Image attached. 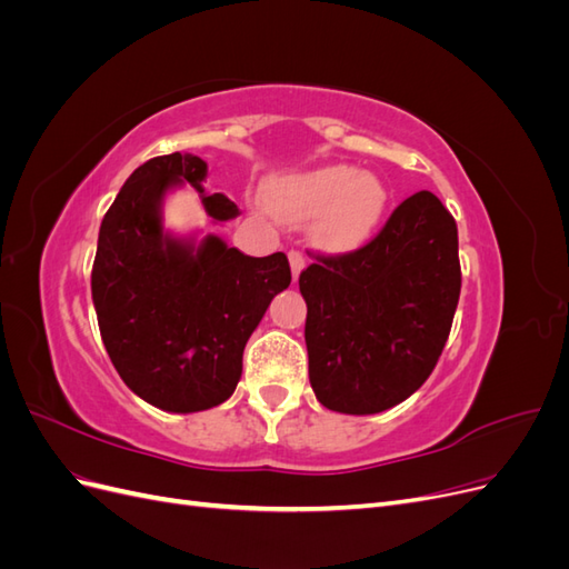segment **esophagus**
I'll list each match as a JSON object with an SVG mask.
<instances>
[{
  "instance_id": "esophagus-1",
  "label": "esophagus",
  "mask_w": 569,
  "mask_h": 569,
  "mask_svg": "<svg viewBox=\"0 0 569 569\" xmlns=\"http://www.w3.org/2000/svg\"><path fill=\"white\" fill-rule=\"evenodd\" d=\"M289 266H291V274H295V280L299 278V272L306 268V256L301 251H289Z\"/></svg>"
}]
</instances>
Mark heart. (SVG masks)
Masks as SVG:
<instances>
[{
    "mask_svg": "<svg viewBox=\"0 0 569 569\" xmlns=\"http://www.w3.org/2000/svg\"><path fill=\"white\" fill-rule=\"evenodd\" d=\"M268 209L289 222H313L325 251H353L380 226L387 187L372 173L349 166H322L306 173L274 178L266 187Z\"/></svg>",
    "mask_w": 569,
    "mask_h": 569,
    "instance_id": "b5f03b06",
    "label": "heart"
}]
</instances>
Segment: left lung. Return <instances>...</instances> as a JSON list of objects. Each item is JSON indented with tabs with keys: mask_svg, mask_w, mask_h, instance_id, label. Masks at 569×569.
<instances>
[{
	"mask_svg": "<svg viewBox=\"0 0 569 569\" xmlns=\"http://www.w3.org/2000/svg\"><path fill=\"white\" fill-rule=\"evenodd\" d=\"M316 399L372 416L416 393L449 339L460 297L458 228L432 192L408 197L366 247L299 274Z\"/></svg>",
	"mask_w": 569,
	"mask_h": 569,
	"instance_id": "1",
	"label": "left lung"
}]
</instances>
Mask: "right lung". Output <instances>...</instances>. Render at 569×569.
Returning <instances> with one entry per match:
<instances>
[{"mask_svg": "<svg viewBox=\"0 0 569 569\" xmlns=\"http://www.w3.org/2000/svg\"><path fill=\"white\" fill-rule=\"evenodd\" d=\"M209 168L192 153L142 163L120 187L99 228L92 301L101 341L130 391L168 412L228 401L251 332L291 282L282 251L244 256L218 234L173 237L163 199L192 184L213 222L239 213L226 194H206Z\"/></svg>", "mask_w": 569, "mask_h": 569, "instance_id": "add662e5", "label": "right lung"}]
</instances>
